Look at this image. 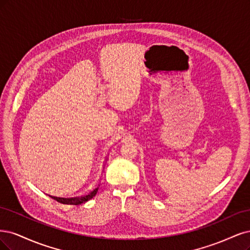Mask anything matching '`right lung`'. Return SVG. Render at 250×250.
<instances>
[{
  "mask_svg": "<svg viewBox=\"0 0 250 250\" xmlns=\"http://www.w3.org/2000/svg\"><path fill=\"white\" fill-rule=\"evenodd\" d=\"M99 186H100V185H98V186H96L92 191L88 192V193H85V194L82 195V196H76V197H69V198L68 197L67 198H65V197H56V196H51V195H49V196H51L55 200H57V201H59V203L64 204V205L78 206V205H82V204L86 203V201L93 198L95 196L96 193H98Z\"/></svg>",
  "mask_w": 250,
  "mask_h": 250,
  "instance_id": "obj_1",
  "label": "right lung"
}]
</instances>
